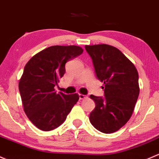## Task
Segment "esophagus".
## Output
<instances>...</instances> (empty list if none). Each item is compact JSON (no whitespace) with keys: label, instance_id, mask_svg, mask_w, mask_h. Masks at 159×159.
Here are the masks:
<instances>
[{"label":"esophagus","instance_id":"34e87169","mask_svg":"<svg viewBox=\"0 0 159 159\" xmlns=\"http://www.w3.org/2000/svg\"><path fill=\"white\" fill-rule=\"evenodd\" d=\"M79 97H80V99H86L87 98V96L86 95H83V94H79Z\"/></svg>","mask_w":159,"mask_h":159}]
</instances>
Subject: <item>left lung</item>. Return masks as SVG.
I'll return each mask as SVG.
<instances>
[{
  "mask_svg": "<svg viewBox=\"0 0 159 159\" xmlns=\"http://www.w3.org/2000/svg\"><path fill=\"white\" fill-rule=\"evenodd\" d=\"M97 78L104 83L105 97L90 95L96 107L89 114L92 125L109 134L129 120L139 95L135 65L119 49L107 44L86 45Z\"/></svg>",
  "mask_w": 159,
  "mask_h": 159,
  "instance_id": "left-lung-1",
  "label": "left lung"
}]
</instances>
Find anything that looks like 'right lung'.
<instances>
[{"instance_id": "right-lung-1", "label": "right lung", "mask_w": 159, "mask_h": 159, "mask_svg": "<svg viewBox=\"0 0 159 159\" xmlns=\"http://www.w3.org/2000/svg\"><path fill=\"white\" fill-rule=\"evenodd\" d=\"M83 52L79 46H52L32 57L24 66L19 81L24 110L40 130L60 126L80 99L77 93H57L54 86L64 75L66 62Z\"/></svg>"}]
</instances>
